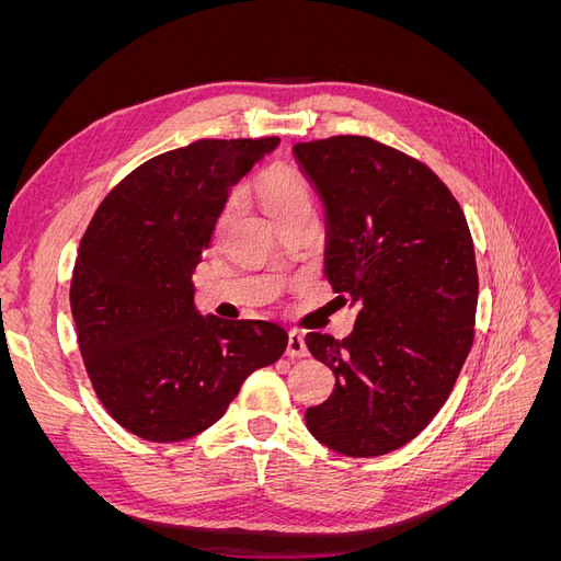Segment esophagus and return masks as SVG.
Returning <instances> with one entry per match:
<instances>
[{"label": "esophagus", "mask_w": 561, "mask_h": 561, "mask_svg": "<svg viewBox=\"0 0 561 561\" xmlns=\"http://www.w3.org/2000/svg\"><path fill=\"white\" fill-rule=\"evenodd\" d=\"M287 358H307L309 348L307 342H304V336L299 332H290L287 334Z\"/></svg>", "instance_id": "34e87169"}]
</instances>
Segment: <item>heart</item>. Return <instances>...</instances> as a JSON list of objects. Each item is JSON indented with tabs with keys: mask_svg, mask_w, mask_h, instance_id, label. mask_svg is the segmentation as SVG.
Instances as JSON below:
<instances>
[{
	"mask_svg": "<svg viewBox=\"0 0 561 561\" xmlns=\"http://www.w3.org/2000/svg\"><path fill=\"white\" fill-rule=\"evenodd\" d=\"M252 190H254V196L260 198L262 208L274 217L278 225H285L287 219H293L297 215L313 213L311 182L304 178L297 168L271 165L252 182ZM236 206H239L236 196L225 203L222 213L217 217V233H222L227 229Z\"/></svg>",
	"mask_w": 561,
	"mask_h": 561,
	"instance_id": "obj_1",
	"label": "heart"
}]
</instances>
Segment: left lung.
Instances as JSON below:
<instances>
[{"label": "left lung", "mask_w": 561, "mask_h": 561, "mask_svg": "<svg viewBox=\"0 0 561 561\" xmlns=\"http://www.w3.org/2000/svg\"><path fill=\"white\" fill-rule=\"evenodd\" d=\"M295 154L328 206V278L360 307L342 342L307 334L336 377L307 426L344 456L396 451L447 402L472 346L480 280L466 215L426 163L365 135Z\"/></svg>", "instance_id": "8db88e82"}]
</instances>
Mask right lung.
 <instances>
[{"instance_id":"1","label":"right lung","mask_w":561,"mask_h":561,"mask_svg":"<svg viewBox=\"0 0 561 561\" xmlns=\"http://www.w3.org/2000/svg\"><path fill=\"white\" fill-rule=\"evenodd\" d=\"M278 138L196 140L145 161L100 203L70 285L77 344L110 416L149 443L210 428L287 334L264 320L203 318L192 274L229 190Z\"/></svg>"}]
</instances>
